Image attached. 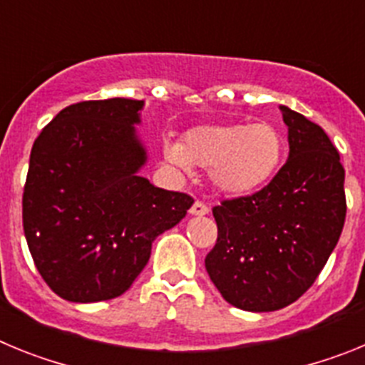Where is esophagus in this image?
<instances>
[{
  "label": "esophagus",
  "mask_w": 365,
  "mask_h": 365,
  "mask_svg": "<svg viewBox=\"0 0 365 365\" xmlns=\"http://www.w3.org/2000/svg\"><path fill=\"white\" fill-rule=\"evenodd\" d=\"M208 212H210V208H208V206H206L205 202H201V201H195L192 205V208H190V214L199 215V217H201V215H206Z\"/></svg>",
  "instance_id": "34e87169"
}]
</instances>
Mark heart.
I'll return each instance as SVG.
<instances>
[{
  "instance_id": "heart-1",
  "label": "heart",
  "mask_w": 365,
  "mask_h": 365,
  "mask_svg": "<svg viewBox=\"0 0 365 365\" xmlns=\"http://www.w3.org/2000/svg\"><path fill=\"white\" fill-rule=\"evenodd\" d=\"M164 159L180 172L192 166L210 170L217 192L232 197L265 186L285 157V137L274 124H202L180 143H164Z\"/></svg>"
}]
</instances>
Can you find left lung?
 <instances>
[{
    "label": "left lung",
    "instance_id": "left-lung-1",
    "mask_svg": "<svg viewBox=\"0 0 365 365\" xmlns=\"http://www.w3.org/2000/svg\"><path fill=\"white\" fill-rule=\"evenodd\" d=\"M279 109L289 159L263 190L215 206L217 243L205 259L222 298L250 312L278 311L307 291L346 221V172L336 148L320 125Z\"/></svg>",
    "mask_w": 365,
    "mask_h": 365
}]
</instances>
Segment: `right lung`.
Masks as SVG:
<instances>
[{"label":"right lung","mask_w":365,"mask_h":365,"mask_svg":"<svg viewBox=\"0 0 365 365\" xmlns=\"http://www.w3.org/2000/svg\"><path fill=\"white\" fill-rule=\"evenodd\" d=\"M144 100H87L62 109L31 151L24 230L38 272L60 298L93 303L124 294L151 243L193 199L140 177L148 150L135 125Z\"/></svg>","instance_id":"add662e5"}]
</instances>
